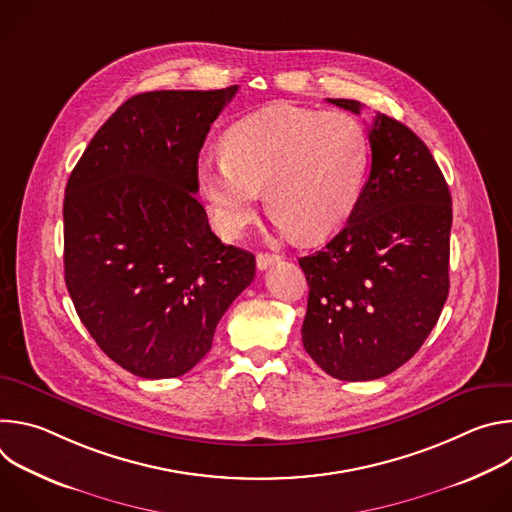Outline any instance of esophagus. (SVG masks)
I'll return each instance as SVG.
<instances>
[{
	"label": "esophagus",
	"mask_w": 512,
	"mask_h": 512,
	"mask_svg": "<svg viewBox=\"0 0 512 512\" xmlns=\"http://www.w3.org/2000/svg\"><path fill=\"white\" fill-rule=\"evenodd\" d=\"M279 263V255H273V253H257V269H267L271 265Z\"/></svg>",
	"instance_id": "1"
}]
</instances>
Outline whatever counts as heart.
<instances>
[{"label":"heart","mask_w":512,"mask_h":512,"mask_svg":"<svg viewBox=\"0 0 512 512\" xmlns=\"http://www.w3.org/2000/svg\"><path fill=\"white\" fill-rule=\"evenodd\" d=\"M367 166L369 139L352 115L277 103L233 123L223 156H202L196 176L223 237L247 229L265 188L283 231L320 241L346 223Z\"/></svg>","instance_id":"obj_1"}]
</instances>
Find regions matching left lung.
Listing matches in <instances>:
<instances>
[{
  "label": "left lung",
  "mask_w": 512,
  "mask_h": 512,
  "mask_svg": "<svg viewBox=\"0 0 512 512\" xmlns=\"http://www.w3.org/2000/svg\"><path fill=\"white\" fill-rule=\"evenodd\" d=\"M330 103L360 113L352 99ZM371 172L346 225L302 257L310 294L302 342L340 381L381 379L425 342L450 291L452 196L427 145L377 113Z\"/></svg>",
  "instance_id": "obj_1"
}]
</instances>
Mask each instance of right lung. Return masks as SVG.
<instances>
[{"mask_svg":"<svg viewBox=\"0 0 512 512\" xmlns=\"http://www.w3.org/2000/svg\"><path fill=\"white\" fill-rule=\"evenodd\" d=\"M152 91L95 133L64 190V281L99 348L141 379L188 373L255 277V257L221 243L198 192V154L235 97Z\"/></svg>","mask_w":512,"mask_h":512,"instance_id":"add662e5","label":"right lung"}]
</instances>
